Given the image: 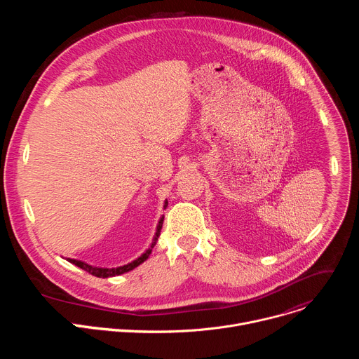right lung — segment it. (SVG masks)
<instances>
[{"label":"right lung","mask_w":359,"mask_h":359,"mask_svg":"<svg viewBox=\"0 0 359 359\" xmlns=\"http://www.w3.org/2000/svg\"><path fill=\"white\" fill-rule=\"evenodd\" d=\"M166 206H168V201L165 203V208H166ZM162 226H163V217L161 219V222H159V224H158L156 236H155V238H153V243H151L150 248L146 250V252H143L139 259H136L135 262H132V263H129V264H126V266L116 267V269H102V267H92V266H89V264H86V263H83V262H78V260H72V259H68V262L72 263V264H75L76 267L85 270L86 273L92 274V276H95V277H99V278H108V277L121 276V274H123V273H128V271L133 270L135 267H137L139 264H142V263L149 257V254L151 252V248L155 247V244H156V241H158V237H159V234H161Z\"/></svg>","instance_id":"1"}]
</instances>
